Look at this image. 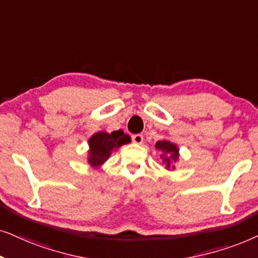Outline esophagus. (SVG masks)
<instances>
[{
  "label": "esophagus",
  "mask_w": 258,
  "mask_h": 258,
  "mask_svg": "<svg viewBox=\"0 0 258 258\" xmlns=\"http://www.w3.org/2000/svg\"><path fill=\"white\" fill-rule=\"evenodd\" d=\"M132 142L135 144H138V145H140V144L144 143V137L142 135H133L132 136Z\"/></svg>",
  "instance_id": "1"
}]
</instances>
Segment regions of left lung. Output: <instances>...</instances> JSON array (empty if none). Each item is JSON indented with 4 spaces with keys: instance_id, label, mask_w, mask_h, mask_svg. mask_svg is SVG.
<instances>
[{
    "instance_id": "8db88e82",
    "label": "left lung",
    "mask_w": 258,
    "mask_h": 258,
    "mask_svg": "<svg viewBox=\"0 0 258 258\" xmlns=\"http://www.w3.org/2000/svg\"><path fill=\"white\" fill-rule=\"evenodd\" d=\"M156 149L163 152L160 157L163 159V163L166 166V169H174L172 163H176L178 160V157H179V150H178L176 144L171 143L169 140H159V142L156 143Z\"/></svg>"
}]
</instances>
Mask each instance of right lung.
Returning a JSON list of instances; mask_svg holds the SVG:
<instances>
[{
    "label": "right lung",
    "instance_id": "obj_1",
    "mask_svg": "<svg viewBox=\"0 0 258 258\" xmlns=\"http://www.w3.org/2000/svg\"><path fill=\"white\" fill-rule=\"evenodd\" d=\"M131 142L130 136L123 133L121 130L107 132H97L88 140V164L93 167H99L108 159L112 151H115L120 146Z\"/></svg>",
    "mask_w": 258,
    "mask_h": 258
}]
</instances>
